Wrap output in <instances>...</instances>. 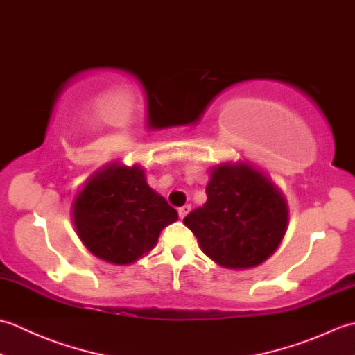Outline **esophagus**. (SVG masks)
<instances>
[{
  "label": "esophagus",
  "instance_id": "obj_1",
  "mask_svg": "<svg viewBox=\"0 0 355 355\" xmlns=\"http://www.w3.org/2000/svg\"><path fill=\"white\" fill-rule=\"evenodd\" d=\"M189 212H191V205H184V206H182V207L178 209V215H180V218H182V220Z\"/></svg>",
  "mask_w": 355,
  "mask_h": 355
}]
</instances>
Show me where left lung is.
I'll use <instances>...</instances> for the list:
<instances>
[{"label":"left lung","mask_w":355,"mask_h":355,"mask_svg":"<svg viewBox=\"0 0 355 355\" xmlns=\"http://www.w3.org/2000/svg\"><path fill=\"white\" fill-rule=\"evenodd\" d=\"M207 201L183 223L201 250L225 268L256 267L276 252L288 227L281 191L247 163H224L210 171Z\"/></svg>","instance_id":"obj_1"}]
</instances>
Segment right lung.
I'll return each instance as SVG.
<instances>
[{"instance_id": "add662e5", "label": "right lung", "mask_w": 355, "mask_h": 355, "mask_svg": "<svg viewBox=\"0 0 355 355\" xmlns=\"http://www.w3.org/2000/svg\"><path fill=\"white\" fill-rule=\"evenodd\" d=\"M177 210L146 183L140 166L112 163L84 186L73 202V223L97 258L125 266L153 250Z\"/></svg>"}]
</instances>
